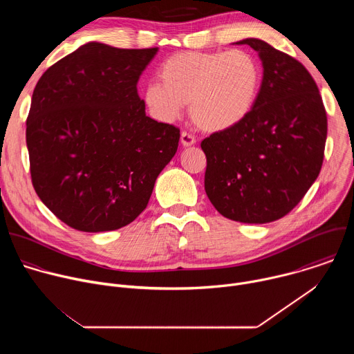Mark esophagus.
Segmentation results:
<instances>
[{
    "instance_id": "obj_1",
    "label": "esophagus",
    "mask_w": 354,
    "mask_h": 354,
    "mask_svg": "<svg viewBox=\"0 0 354 354\" xmlns=\"http://www.w3.org/2000/svg\"><path fill=\"white\" fill-rule=\"evenodd\" d=\"M180 142H182L183 147H190V145H193V144L196 142V138H194L193 134H190V133H187V131H182V134H180Z\"/></svg>"
}]
</instances>
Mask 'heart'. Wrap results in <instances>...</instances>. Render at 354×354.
<instances>
[{
  "mask_svg": "<svg viewBox=\"0 0 354 354\" xmlns=\"http://www.w3.org/2000/svg\"><path fill=\"white\" fill-rule=\"evenodd\" d=\"M160 82L142 93L158 120H176L189 104L194 124L205 131H223L241 123L255 106L262 84L257 59L243 50L180 52L158 70Z\"/></svg>",
  "mask_w": 354,
  "mask_h": 354,
  "instance_id": "1",
  "label": "heart"
}]
</instances>
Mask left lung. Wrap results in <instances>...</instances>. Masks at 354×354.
I'll return each instance as SVG.
<instances>
[{
    "label": "left lung",
    "instance_id": "8db88e82",
    "mask_svg": "<svg viewBox=\"0 0 354 354\" xmlns=\"http://www.w3.org/2000/svg\"><path fill=\"white\" fill-rule=\"evenodd\" d=\"M263 66L259 95L236 126L201 141L205 189L234 221L265 224L288 214L319 175L328 119L319 89L294 57L261 39H243Z\"/></svg>",
    "mask_w": 354,
    "mask_h": 354
}]
</instances>
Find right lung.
Masks as SVG:
<instances>
[{
	"instance_id": "add662e5",
	"label": "right lung",
	"mask_w": 354,
	"mask_h": 354,
	"mask_svg": "<svg viewBox=\"0 0 354 354\" xmlns=\"http://www.w3.org/2000/svg\"><path fill=\"white\" fill-rule=\"evenodd\" d=\"M157 52L89 41L35 86L26 120L32 183L74 230L113 231L134 221L176 153L179 129L148 118L137 93Z\"/></svg>"
}]
</instances>
